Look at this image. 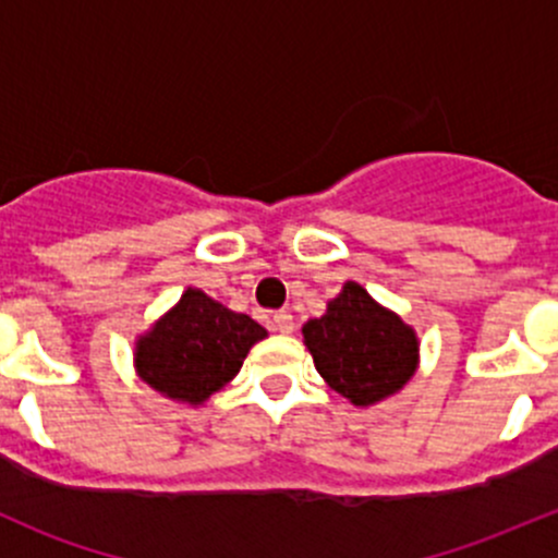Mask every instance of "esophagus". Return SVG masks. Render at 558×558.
<instances>
[{
	"instance_id": "obj_1",
	"label": "esophagus",
	"mask_w": 558,
	"mask_h": 558,
	"mask_svg": "<svg viewBox=\"0 0 558 558\" xmlns=\"http://www.w3.org/2000/svg\"><path fill=\"white\" fill-rule=\"evenodd\" d=\"M272 329L278 331V335H291L294 331V315L289 311H280L272 315Z\"/></svg>"
}]
</instances>
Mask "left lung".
I'll use <instances>...</instances> for the list:
<instances>
[{"mask_svg": "<svg viewBox=\"0 0 558 558\" xmlns=\"http://www.w3.org/2000/svg\"><path fill=\"white\" fill-rule=\"evenodd\" d=\"M302 340L326 386L353 408H373L402 391L421 362L413 326L356 280H345L326 313L302 326Z\"/></svg>", "mask_w": 558, "mask_h": 558, "instance_id": "1", "label": "left lung"}]
</instances>
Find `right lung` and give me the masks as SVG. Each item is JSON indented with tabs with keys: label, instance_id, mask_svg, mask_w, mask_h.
I'll return each instance as SVG.
<instances>
[{
	"label": "right lung",
	"instance_id": "right-lung-1",
	"mask_svg": "<svg viewBox=\"0 0 558 558\" xmlns=\"http://www.w3.org/2000/svg\"><path fill=\"white\" fill-rule=\"evenodd\" d=\"M267 329L229 311L202 289L183 296L134 340V369L143 384L172 402L199 408L243 367L247 351Z\"/></svg>",
	"mask_w": 558,
	"mask_h": 558
}]
</instances>
